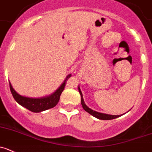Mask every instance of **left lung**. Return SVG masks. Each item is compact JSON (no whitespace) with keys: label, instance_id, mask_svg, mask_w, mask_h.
<instances>
[{"label":"left lung","instance_id":"8db88e82","mask_svg":"<svg viewBox=\"0 0 152 152\" xmlns=\"http://www.w3.org/2000/svg\"><path fill=\"white\" fill-rule=\"evenodd\" d=\"M79 94H80L81 95V103H82V106H83V108L86 110L87 113H88L89 114H91V115H93L94 117L97 118L98 119H101V120H111V119H114L116 118H118L119 116L121 115H108V114H104V113H98V112H96L94 110H91L89 107H88L86 106V104L85 103L84 100H83V94H82V91L80 90V88L79 87Z\"/></svg>","mask_w":152,"mask_h":152}]
</instances>
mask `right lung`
<instances>
[{
    "mask_svg": "<svg viewBox=\"0 0 152 152\" xmlns=\"http://www.w3.org/2000/svg\"><path fill=\"white\" fill-rule=\"evenodd\" d=\"M70 76H71V74L68 75L61 86L57 89L52 94L47 96V97H41V98H31V97H24V96L18 94L14 90L10 83V88L12 97L18 104H20L21 106L28 109L30 111L33 112V113H40V112L45 111V110H49V109L53 108L54 106H56L57 103H58L59 100H60L61 94L62 91H64L65 86H66V80Z\"/></svg>",
    "mask_w": 152,
    "mask_h": 152,
    "instance_id": "obj_1",
    "label": "right lung"
}]
</instances>
